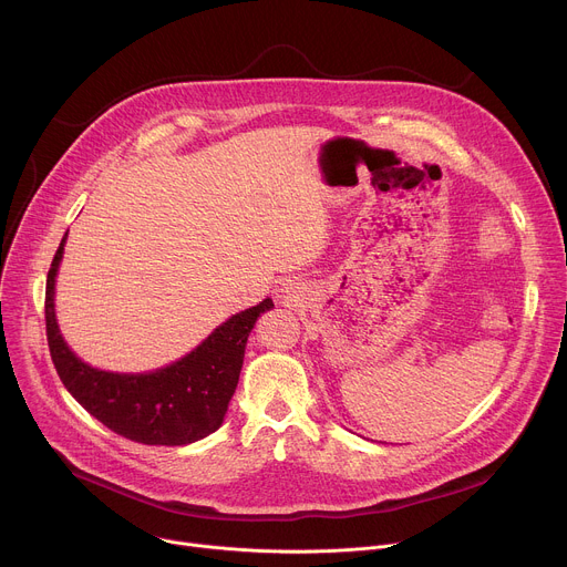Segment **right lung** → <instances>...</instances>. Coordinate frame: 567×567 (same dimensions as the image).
Wrapping results in <instances>:
<instances>
[{
	"label": "right lung",
	"mask_w": 567,
	"mask_h": 567,
	"mask_svg": "<svg viewBox=\"0 0 567 567\" xmlns=\"http://www.w3.org/2000/svg\"><path fill=\"white\" fill-rule=\"evenodd\" d=\"M62 237L47 276V339L53 365L71 396L116 435L150 446H186L224 424L228 401L245 363V348L271 298L226 318L182 359L147 372H110L80 359L55 318V278L64 256Z\"/></svg>",
	"instance_id": "add662e5"
}]
</instances>
